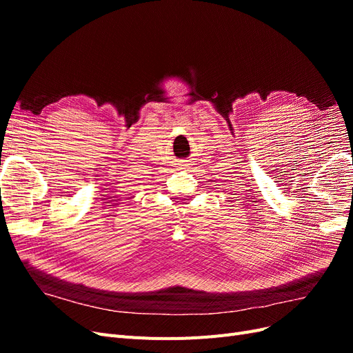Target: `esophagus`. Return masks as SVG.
<instances>
[{"label": "esophagus", "mask_w": 353, "mask_h": 353, "mask_svg": "<svg viewBox=\"0 0 353 353\" xmlns=\"http://www.w3.org/2000/svg\"><path fill=\"white\" fill-rule=\"evenodd\" d=\"M190 160H179V168L181 169H190Z\"/></svg>", "instance_id": "1"}]
</instances>
